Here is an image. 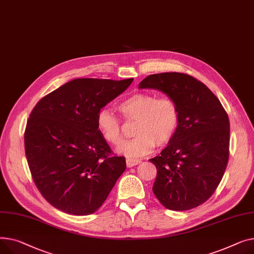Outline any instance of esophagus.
<instances>
[{
	"label": "esophagus",
	"mask_w": 254,
	"mask_h": 254,
	"mask_svg": "<svg viewBox=\"0 0 254 254\" xmlns=\"http://www.w3.org/2000/svg\"><path fill=\"white\" fill-rule=\"evenodd\" d=\"M139 163H140V161H139V160H136V159H130V158H128V159L126 160L127 167H129V168H131V167H133V166H135V165H138Z\"/></svg>",
	"instance_id": "34e87169"
}]
</instances>
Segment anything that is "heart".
Listing matches in <instances>:
<instances>
[{
    "mask_svg": "<svg viewBox=\"0 0 254 254\" xmlns=\"http://www.w3.org/2000/svg\"><path fill=\"white\" fill-rule=\"evenodd\" d=\"M125 122L135 121L132 139L125 141L119 151L128 158H141L158 146L167 145L176 135L181 124V111L170 96L135 93L118 103ZM96 126L102 138L118 146L123 140L122 123L116 115L102 109L96 116Z\"/></svg>",
    "mask_w": 254,
    "mask_h": 254,
    "instance_id": "obj_1",
    "label": "heart"
}]
</instances>
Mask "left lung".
I'll use <instances>...</instances> for the list:
<instances>
[{
  "label": "left lung",
  "mask_w": 254,
  "mask_h": 254,
  "mask_svg": "<svg viewBox=\"0 0 254 254\" xmlns=\"http://www.w3.org/2000/svg\"><path fill=\"white\" fill-rule=\"evenodd\" d=\"M139 88L166 93L181 111L176 135L150 160L157 168L155 196L170 210L198 207L212 196L225 174L230 155L229 116L210 89L188 73L150 74Z\"/></svg>",
  "instance_id": "1"
}]
</instances>
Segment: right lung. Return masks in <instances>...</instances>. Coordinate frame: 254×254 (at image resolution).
Segmentation results:
<instances>
[{
	"label": "right lung",
	"instance_id": "obj_1",
	"mask_svg": "<svg viewBox=\"0 0 254 254\" xmlns=\"http://www.w3.org/2000/svg\"><path fill=\"white\" fill-rule=\"evenodd\" d=\"M133 79H76L44 96L24 131L33 180L53 207L73 215L94 213L126 169L96 126L100 109Z\"/></svg>",
	"mask_w": 254,
	"mask_h": 254
}]
</instances>
